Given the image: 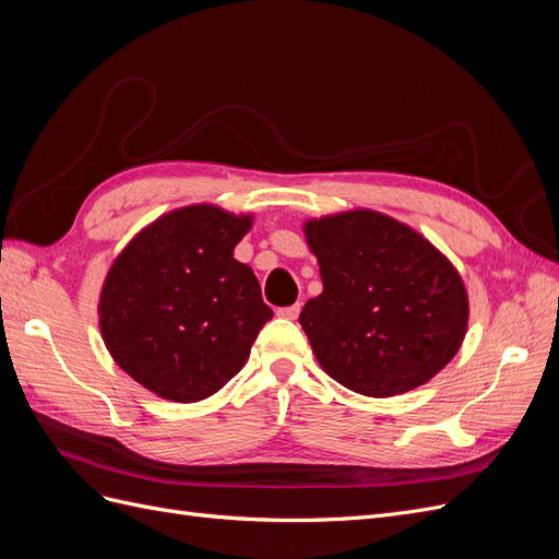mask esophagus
I'll list each match as a JSON object with an SVG mask.
<instances>
[{"label":"esophagus","mask_w":559,"mask_h":559,"mask_svg":"<svg viewBox=\"0 0 559 559\" xmlns=\"http://www.w3.org/2000/svg\"><path fill=\"white\" fill-rule=\"evenodd\" d=\"M298 312H300V302H296V306L280 308V310H277V314H280L282 319H296V317H298Z\"/></svg>","instance_id":"34e87169"}]
</instances>
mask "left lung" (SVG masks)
Returning <instances> with one entry per match:
<instances>
[{"label": "left lung", "instance_id": "1", "mask_svg": "<svg viewBox=\"0 0 559 559\" xmlns=\"http://www.w3.org/2000/svg\"><path fill=\"white\" fill-rule=\"evenodd\" d=\"M324 292L298 321L326 373L364 396H394L431 380L460 349L468 298L431 242L380 212L306 224Z\"/></svg>", "mask_w": 559, "mask_h": 559}]
</instances>
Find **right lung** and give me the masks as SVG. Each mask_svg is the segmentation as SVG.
Masks as SVG:
<instances>
[{
	"label": "right lung",
	"instance_id": "obj_1",
	"mask_svg": "<svg viewBox=\"0 0 559 559\" xmlns=\"http://www.w3.org/2000/svg\"><path fill=\"white\" fill-rule=\"evenodd\" d=\"M251 216L193 205L160 216L109 270L99 326L114 361L151 392L193 403L218 392L273 317L233 249Z\"/></svg>",
	"mask_w": 559,
	"mask_h": 559
}]
</instances>
